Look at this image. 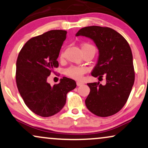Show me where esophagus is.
<instances>
[{"label":"esophagus","mask_w":148,"mask_h":148,"mask_svg":"<svg viewBox=\"0 0 148 148\" xmlns=\"http://www.w3.org/2000/svg\"><path fill=\"white\" fill-rule=\"evenodd\" d=\"M82 84H83V83H82V82H77V86H82Z\"/></svg>","instance_id":"34e87169"}]
</instances>
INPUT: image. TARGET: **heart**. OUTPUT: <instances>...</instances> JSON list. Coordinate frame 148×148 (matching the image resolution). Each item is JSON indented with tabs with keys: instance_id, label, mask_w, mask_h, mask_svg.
I'll use <instances>...</instances> for the list:
<instances>
[{
	"instance_id": "heart-1",
	"label": "heart",
	"mask_w": 148,
	"mask_h": 148,
	"mask_svg": "<svg viewBox=\"0 0 148 148\" xmlns=\"http://www.w3.org/2000/svg\"><path fill=\"white\" fill-rule=\"evenodd\" d=\"M95 47L93 45L89 43H84L82 45V48L84 47ZM64 56V53L61 54V58ZM87 71V69L84 66H71L69 68L66 69L65 70V74L71 78L74 79H81L83 77V75Z\"/></svg>"
}]
</instances>
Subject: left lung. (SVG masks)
Returning a JSON list of instances; mask_svg holds the SVG:
<instances>
[{
	"instance_id": "8db88e82",
	"label": "left lung",
	"mask_w": 148,
	"mask_h": 148,
	"mask_svg": "<svg viewBox=\"0 0 148 148\" xmlns=\"http://www.w3.org/2000/svg\"><path fill=\"white\" fill-rule=\"evenodd\" d=\"M76 36L92 40L99 49L97 63L91 75L106 84L89 83L90 92L85 103L96 116L107 117L118 112L127 101L135 81L133 54L129 44L120 33L107 27L92 26L80 29Z\"/></svg>"
}]
</instances>
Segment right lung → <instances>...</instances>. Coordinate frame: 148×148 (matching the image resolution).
I'll use <instances>...</instances> for the list:
<instances>
[{"instance_id":"add662e5","label":"right lung","mask_w":148,"mask_h":148,"mask_svg":"<svg viewBox=\"0 0 148 148\" xmlns=\"http://www.w3.org/2000/svg\"><path fill=\"white\" fill-rule=\"evenodd\" d=\"M66 30H52L26 42L16 62V84L25 104L36 115L49 117L64 106L66 95L76 88L73 79L64 77L51 86L47 79L58 66V58Z\"/></svg>"}]
</instances>
